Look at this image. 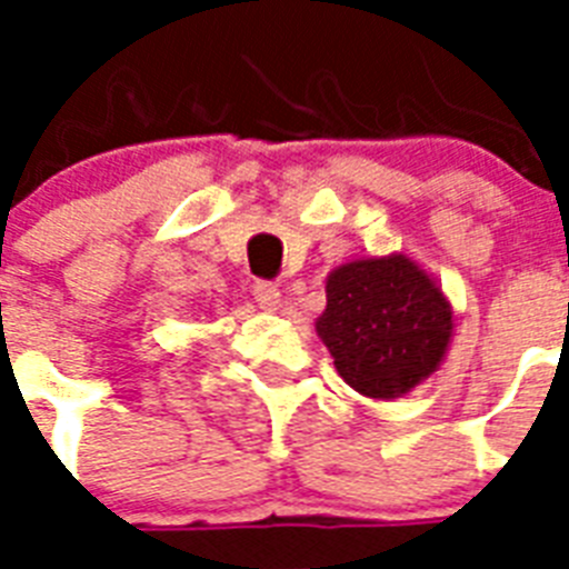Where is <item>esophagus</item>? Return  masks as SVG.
Listing matches in <instances>:
<instances>
[{
    "mask_svg": "<svg viewBox=\"0 0 569 569\" xmlns=\"http://www.w3.org/2000/svg\"><path fill=\"white\" fill-rule=\"evenodd\" d=\"M253 301L262 307V310H277V303H280V289L274 283H268V280H257L253 283Z\"/></svg>",
    "mask_w": 569,
    "mask_h": 569,
    "instance_id": "esophagus-1",
    "label": "esophagus"
}]
</instances>
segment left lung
<instances>
[{"instance_id":"obj_1","label":"left lung","mask_w":569,"mask_h":569,"mask_svg":"<svg viewBox=\"0 0 569 569\" xmlns=\"http://www.w3.org/2000/svg\"><path fill=\"white\" fill-rule=\"evenodd\" d=\"M316 330L348 387L398 398L437 372L451 339V307L401 253L357 259L328 277V310Z\"/></svg>"}]
</instances>
